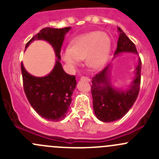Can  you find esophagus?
Returning a JSON list of instances; mask_svg holds the SVG:
<instances>
[{
  "label": "esophagus",
  "instance_id": "esophagus-1",
  "mask_svg": "<svg viewBox=\"0 0 159 159\" xmlns=\"http://www.w3.org/2000/svg\"><path fill=\"white\" fill-rule=\"evenodd\" d=\"M81 80H85V81H89V82L90 81H91V80H90V78H87V77H84V76H83V77H81Z\"/></svg>",
  "mask_w": 159,
  "mask_h": 159
}]
</instances>
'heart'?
Segmentation results:
<instances>
[{"mask_svg": "<svg viewBox=\"0 0 159 159\" xmlns=\"http://www.w3.org/2000/svg\"><path fill=\"white\" fill-rule=\"evenodd\" d=\"M111 40L107 34L92 31L84 34L72 41L69 48L63 51L62 59L68 65L78 66L86 59L88 67L99 70L105 66L110 57Z\"/></svg>", "mask_w": 159, "mask_h": 159, "instance_id": "1", "label": "heart"}]
</instances>
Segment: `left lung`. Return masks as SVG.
I'll list each match as a JSON object with an SVG mask.
<instances>
[{
    "label": "left lung",
    "mask_w": 159,
    "mask_h": 159,
    "mask_svg": "<svg viewBox=\"0 0 159 159\" xmlns=\"http://www.w3.org/2000/svg\"><path fill=\"white\" fill-rule=\"evenodd\" d=\"M118 31L119 36L115 57L122 53L138 54L134 43L118 27ZM111 68V65L110 64L100 73L93 77L91 81L93 108L98 119L103 122H111L124 117L134 105L140 89L142 70L140 58H139V64L134 69V78L125 89L116 88L112 84Z\"/></svg>",
    "instance_id": "obj_1"
}]
</instances>
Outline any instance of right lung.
I'll return each mask as SVG.
<instances>
[{
  "label": "right lung",
  "mask_w": 159,
  "mask_h": 159,
  "mask_svg": "<svg viewBox=\"0 0 159 159\" xmlns=\"http://www.w3.org/2000/svg\"><path fill=\"white\" fill-rule=\"evenodd\" d=\"M70 28H43L27 43L25 48L36 40L45 41L52 46L57 58L48 75L44 77L31 75L21 62L24 90L27 98L35 111L48 121H59L65 119L77 85L75 76L68 75L60 62L61 49L65 34Z\"/></svg>",
  "instance_id": "right-lung-1"
}]
</instances>
